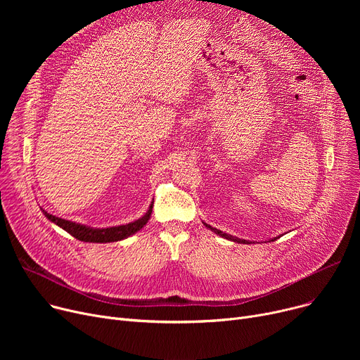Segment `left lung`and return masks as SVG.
I'll use <instances>...</instances> for the list:
<instances>
[{"label": "left lung", "mask_w": 360, "mask_h": 360, "mask_svg": "<svg viewBox=\"0 0 360 360\" xmlns=\"http://www.w3.org/2000/svg\"><path fill=\"white\" fill-rule=\"evenodd\" d=\"M207 228H210L213 232H216L217 235H220V236H223V238H226V239H229V240H233V242H240V243H243V242H247V240H242V239H238V238H235V236H232V235H228V233H223V232H220V231H217V229H214V228H212V226H209V224H205ZM273 240H276V239H273Z\"/></svg>", "instance_id": "obj_1"}]
</instances>
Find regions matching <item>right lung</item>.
<instances>
[{
    "instance_id": "add662e5",
    "label": "right lung",
    "mask_w": 360,
    "mask_h": 360,
    "mask_svg": "<svg viewBox=\"0 0 360 360\" xmlns=\"http://www.w3.org/2000/svg\"><path fill=\"white\" fill-rule=\"evenodd\" d=\"M151 209H153V204L150 205L148 212L139 220L124 224V226H115V228H106V229H91L87 228L84 224H79L74 223L70 220H64L61 217H55L49 213H46L45 210L44 214L53 221L55 224H58L60 228H63L65 232H68L71 236H74L75 239L83 240V242H115V240H121L124 238H128L129 235H134L136 232H139L143 226L148 221L150 216H151Z\"/></svg>"
}]
</instances>
